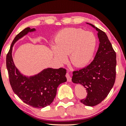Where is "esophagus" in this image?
I'll return each mask as SVG.
<instances>
[{"label": "esophagus", "mask_w": 126, "mask_h": 126, "mask_svg": "<svg viewBox=\"0 0 126 126\" xmlns=\"http://www.w3.org/2000/svg\"><path fill=\"white\" fill-rule=\"evenodd\" d=\"M66 77L67 78V80L68 82H71L72 78H71V77H70V74H69V73H66Z\"/></svg>", "instance_id": "obj_1"}]
</instances>
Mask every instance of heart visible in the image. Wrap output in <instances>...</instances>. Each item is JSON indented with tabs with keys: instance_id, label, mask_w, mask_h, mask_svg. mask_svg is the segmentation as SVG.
I'll return each mask as SVG.
<instances>
[{
	"instance_id": "1",
	"label": "heart",
	"mask_w": 126,
	"mask_h": 126,
	"mask_svg": "<svg viewBox=\"0 0 126 126\" xmlns=\"http://www.w3.org/2000/svg\"><path fill=\"white\" fill-rule=\"evenodd\" d=\"M55 46L52 53L57 62L62 63L70 55L72 63L76 67H82L91 61L94 53L96 39L94 33L82 29L67 28L57 33Z\"/></svg>"
}]
</instances>
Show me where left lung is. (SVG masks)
<instances>
[{
    "label": "left lung",
    "instance_id": "8db88e82",
    "mask_svg": "<svg viewBox=\"0 0 126 126\" xmlns=\"http://www.w3.org/2000/svg\"><path fill=\"white\" fill-rule=\"evenodd\" d=\"M92 26L98 32L99 44L94 60L86 67L73 72L72 80L86 88L87 96L80 102L87 106H95L102 102L113 87L116 75V54L107 35Z\"/></svg>",
    "mask_w": 126,
    "mask_h": 126
}]
</instances>
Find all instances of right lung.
Segmentation results:
<instances>
[{"label": "right lung", "instance_id": "1", "mask_svg": "<svg viewBox=\"0 0 126 126\" xmlns=\"http://www.w3.org/2000/svg\"><path fill=\"white\" fill-rule=\"evenodd\" d=\"M34 31H35V28L27 27L15 37L6 56V67L10 84L14 93L27 104L41 108L51 104L59 85L66 82V70L63 68H47L31 76H25L19 71L13 60V46L19 39Z\"/></svg>", "mask_w": 126, "mask_h": 126}]
</instances>
